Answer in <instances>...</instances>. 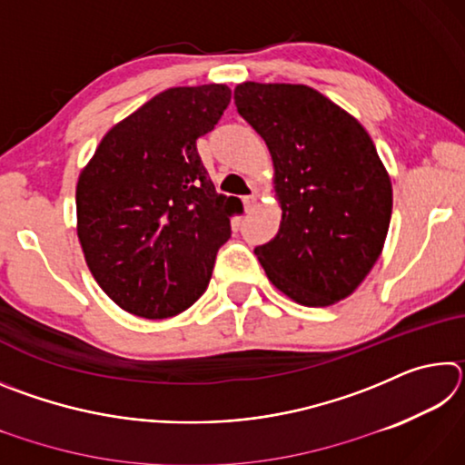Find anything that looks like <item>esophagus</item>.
<instances>
[{
    "mask_svg": "<svg viewBox=\"0 0 465 465\" xmlns=\"http://www.w3.org/2000/svg\"><path fill=\"white\" fill-rule=\"evenodd\" d=\"M258 204V196L256 194H250V196H243V207H246V211L250 213V211H254Z\"/></svg>",
    "mask_w": 465,
    "mask_h": 465,
    "instance_id": "esophagus-1",
    "label": "esophagus"
}]
</instances>
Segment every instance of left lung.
Returning a JSON list of instances; mask_svg holds the SVG:
<instances>
[{
    "mask_svg": "<svg viewBox=\"0 0 465 465\" xmlns=\"http://www.w3.org/2000/svg\"><path fill=\"white\" fill-rule=\"evenodd\" d=\"M233 100L269 147L282 211L277 235L254 248L266 277L308 308L355 293L391 217V180L369 133L303 84L243 82Z\"/></svg>",
    "mask_w": 465,
    "mask_h": 465,
    "instance_id": "8db88e82",
    "label": "left lung"
}]
</instances>
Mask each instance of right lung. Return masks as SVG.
I'll return each instance as SVG.
<instances>
[{
  "mask_svg": "<svg viewBox=\"0 0 465 465\" xmlns=\"http://www.w3.org/2000/svg\"><path fill=\"white\" fill-rule=\"evenodd\" d=\"M230 100L225 84L163 90L116 123L80 172L85 264L133 316L162 320L191 308L230 240L242 203L215 193L196 152Z\"/></svg>",
  "mask_w": 465,
  "mask_h": 465,
  "instance_id": "right-lung-1",
  "label": "right lung"
}]
</instances>
